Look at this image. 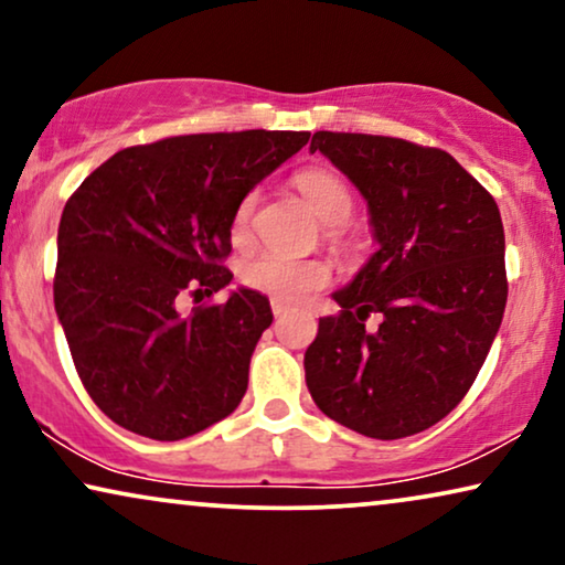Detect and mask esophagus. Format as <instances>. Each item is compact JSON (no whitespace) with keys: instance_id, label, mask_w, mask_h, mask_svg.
<instances>
[{"instance_id":"1","label":"esophagus","mask_w":565,"mask_h":565,"mask_svg":"<svg viewBox=\"0 0 565 565\" xmlns=\"http://www.w3.org/2000/svg\"><path fill=\"white\" fill-rule=\"evenodd\" d=\"M285 311H288V303H285V300H280V298H273V313L282 316Z\"/></svg>"}]
</instances>
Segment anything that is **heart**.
<instances>
[{"instance_id":"heart-1","label":"heart","mask_w":565,"mask_h":565,"mask_svg":"<svg viewBox=\"0 0 565 565\" xmlns=\"http://www.w3.org/2000/svg\"><path fill=\"white\" fill-rule=\"evenodd\" d=\"M300 192L321 221L342 223L352 213V192L337 174L327 169H306L296 177ZM259 195L246 192L238 200L234 218H231V236L242 242L249 234L254 211H257ZM329 265L321 259H300L282 252H259L244 262L242 277L249 288L280 298L285 303H298L308 292L323 288L329 282Z\"/></svg>"}]
</instances>
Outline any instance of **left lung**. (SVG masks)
I'll list each match as a JSON object with an SVG mask.
<instances>
[{
  "label": "left lung",
  "mask_w": 565,
  "mask_h": 565,
  "mask_svg": "<svg viewBox=\"0 0 565 565\" xmlns=\"http://www.w3.org/2000/svg\"><path fill=\"white\" fill-rule=\"evenodd\" d=\"M367 203L377 252L331 292L337 316L319 319L306 350L316 406L347 429L401 439L460 404L507 306L499 205L447 151L404 138H311ZM370 312L382 316L370 332Z\"/></svg>",
  "instance_id": "1"
}]
</instances>
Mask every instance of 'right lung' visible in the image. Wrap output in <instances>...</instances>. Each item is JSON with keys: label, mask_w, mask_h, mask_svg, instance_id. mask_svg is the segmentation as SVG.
<instances>
[{"label": "right lung", "mask_w": 565, "mask_h": 565, "mask_svg": "<svg viewBox=\"0 0 565 565\" xmlns=\"http://www.w3.org/2000/svg\"><path fill=\"white\" fill-rule=\"evenodd\" d=\"M308 138L242 130L130 146L68 198L53 303L84 388L122 429L174 443L244 398L269 300L236 288L226 303L182 316L177 298L234 280L223 259L238 200Z\"/></svg>", "instance_id": "right-lung-1"}]
</instances>
